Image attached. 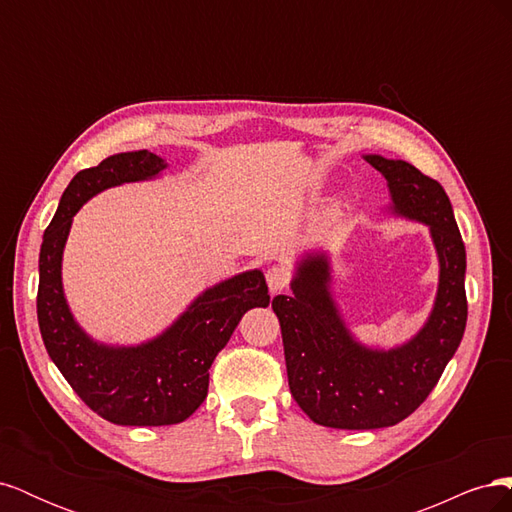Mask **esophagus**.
<instances>
[{"instance_id":"esophagus-1","label":"esophagus","mask_w":512,"mask_h":512,"mask_svg":"<svg viewBox=\"0 0 512 512\" xmlns=\"http://www.w3.org/2000/svg\"><path fill=\"white\" fill-rule=\"evenodd\" d=\"M267 284L271 292H282L290 284V273L284 267H271L267 271Z\"/></svg>"}]
</instances>
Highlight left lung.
Masks as SVG:
<instances>
[{
    "instance_id": "1",
    "label": "left lung",
    "mask_w": 512,
    "mask_h": 512,
    "mask_svg": "<svg viewBox=\"0 0 512 512\" xmlns=\"http://www.w3.org/2000/svg\"><path fill=\"white\" fill-rule=\"evenodd\" d=\"M389 181L393 209L431 228L440 258L433 312L406 346L380 352L356 344L329 292V262L307 256L292 297L277 294L288 386L314 423L333 429H380L410 416L438 384L466 331V247L442 185L404 160L365 156Z\"/></svg>"
}]
</instances>
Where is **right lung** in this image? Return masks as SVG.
I'll list each match as a JSON object with an SVG mask.
<instances>
[{
    "mask_svg": "<svg viewBox=\"0 0 512 512\" xmlns=\"http://www.w3.org/2000/svg\"><path fill=\"white\" fill-rule=\"evenodd\" d=\"M164 168L162 158L143 149L117 153L76 173L40 247L36 305L46 352L74 393L115 425L160 427L192 416L207 397L209 367L241 316L269 305L265 275L247 271L200 294L173 327L143 346H100L74 322L61 288V254L74 213L94 194L151 179Z\"/></svg>",
    "mask_w": 512,
    "mask_h": 512,
    "instance_id": "obj_1",
    "label": "right lung"
}]
</instances>
